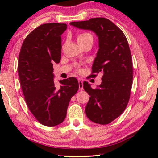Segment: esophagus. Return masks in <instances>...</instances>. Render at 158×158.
Wrapping results in <instances>:
<instances>
[{
  "mask_svg": "<svg viewBox=\"0 0 158 158\" xmlns=\"http://www.w3.org/2000/svg\"><path fill=\"white\" fill-rule=\"evenodd\" d=\"M79 90H84V85H83V81H81V80L79 79Z\"/></svg>",
  "mask_w": 158,
  "mask_h": 158,
  "instance_id": "1",
  "label": "esophagus"
}]
</instances>
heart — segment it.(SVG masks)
<instances>
[{"instance_id":"b5f03b06","label":"heart","mask_w":158,"mask_h":158,"mask_svg":"<svg viewBox=\"0 0 158 158\" xmlns=\"http://www.w3.org/2000/svg\"><path fill=\"white\" fill-rule=\"evenodd\" d=\"M93 40V37L90 33H85L80 34L77 37V41H78L79 44H81L82 43H84L85 42L88 41H92Z\"/></svg>"}]
</instances>
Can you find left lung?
Masks as SVG:
<instances>
[{"instance_id":"obj_1","label":"left lung","mask_w":158,"mask_h":158,"mask_svg":"<svg viewBox=\"0 0 158 158\" xmlns=\"http://www.w3.org/2000/svg\"><path fill=\"white\" fill-rule=\"evenodd\" d=\"M83 30L91 31L98 38V51L92 66L94 77L102 74V83L93 89L87 81L84 89L90 95L85 108L90 121L100 125L110 123L126 108L132 85V55L124 33L105 18H92L69 23Z\"/></svg>"}]
</instances>
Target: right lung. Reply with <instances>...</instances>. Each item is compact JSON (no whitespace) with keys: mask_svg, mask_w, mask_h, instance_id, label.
I'll list each match as a JSON object with an SVG mask.
<instances>
[{"mask_svg":"<svg viewBox=\"0 0 158 158\" xmlns=\"http://www.w3.org/2000/svg\"><path fill=\"white\" fill-rule=\"evenodd\" d=\"M65 23H45L36 28L23 41L19 56L18 74L29 110L41 124L53 127L65 120L71 98L79 89L74 77L55 85L53 64L61 58V35Z\"/></svg>","mask_w":158,"mask_h":158,"instance_id":"1","label":"right lung"}]
</instances>
